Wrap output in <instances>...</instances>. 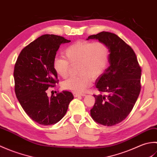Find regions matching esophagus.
Listing matches in <instances>:
<instances>
[{
    "label": "esophagus",
    "mask_w": 157,
    "mask_h": 157,
    "mask_svg": "<svg viewBox=\"0 0 157 157\" xmlns=\"http://www.w3.org/2000/svg\"><path fill=\"white\" fill-rule=\"evenodd\" d=\"M73 96H74V97H78V96H86V94H84V93H83V94H79V93L74 92L73 93Z\"/></svg>",
    "instance_id": "34e87169"
}]
</instances>
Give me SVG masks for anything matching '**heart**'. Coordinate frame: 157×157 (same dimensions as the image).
Listing matches in <instances>:
<instances>
[{
  "label": "heart",
  "instance_id": "heart-1",
  "mask_svg": "<svg viewBox=\"0 0 157 157\" xmlns=\"http://www.w3.org/2000/svg\"><path fill=\"white\" fill-rule=\"evenodd\" d=\"M66 59L56 57L53 61V68L61 78L69 75L72 65L78 63V71L80 73L71 77L63 83V88L75 92L85 91L92 84V78H97L107 68L110 51L105 43L79 41L69 46L64 52Z\"/></svg>",
  "mask_w": 157,
  "mask_h": 157
}]
</instances>
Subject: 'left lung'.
<instances>
[{
  "mask_svg": "<svg viewBox=\"0 0 157 157\" xmlns=\"http://www.w3.org/2000/svg\"><path fill=\"white\" fill-rule=\"evenodd\" d=\"M105 43L110 51L109 67L96 82L105 94H94L90 115L101 125L113 126L124 120L134 107L140 92L141 69L133 49L118 36L102 32L88 36Z\"/></svg>",
  "mask_w": 157,
  "mask_h": 157,
  "instance_id": "obj_1",
  "label": "left lung"
}]
</instances>
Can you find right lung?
Listing matches in <instances>:
<instances>
[{
	"label": "right lung",
	"instance_id": "right-lung-1",
	"mask_svg": "<svg viewBox=\"0 0 157 157\" xmlns=\"http://www.w3.org/2000/svg\"><path fill=\"white\" fill-rule=\"evenodd\" d=\"M62 36L45 34L23 48L14 68L15 92L27 115L43 125L59 122L73 99L71 92L63 91L48 97L46 90L57 82L53 61L60 45L70 42Z\"/></svg>",
	"mask_w": 157,
	"mask_h": 157
}]
</instances>
